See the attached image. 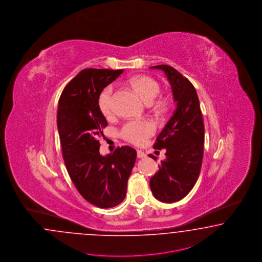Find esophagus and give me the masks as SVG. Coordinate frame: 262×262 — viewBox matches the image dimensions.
I'll return each mask as SVG.
<instances>
[{
	"label": "esophagus",
	"instance_id": "34e87169",
	"mask_svg": "<svg viewBox=\"0 0 262 262\" xmlns=\"http://www.w3.org/2000/svg\"><path fill=\"white\" fill-rule=\"evenodd\" d=\"M137 156H138V158H144V157H146L145 153L144 151H142V150H137Z\"/></svg>",
	"mask_w": 262,
	"mask_h": 262
}]
</instances>
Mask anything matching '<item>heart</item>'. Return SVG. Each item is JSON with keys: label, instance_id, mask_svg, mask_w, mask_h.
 Wrapping results in <instances>:
<instances>
[{"label": "heart", "instance_id": "obj_1", "mask_svg": "<svg viewBox=\"0 0 262 262\" xmlns=\"http://www.w3.org/2000/svg\"><path fill=\"white\" fill-rule=\"evenodd\" d=\"M130 84L146 103H152L160 93V84L151 77L137 76L130 81ZM113 103V86L109 85L102 91L98 97V107L104 117L108 118L112 115ZM153 104L155 108L159 110L166 108V102L163 100H158ZM154 132L155 126L151 121L132 120L121 127L119 134L128 143L141 145L144 144Z\"/></svg>", "mask_w": 262, "mask_h": 262}]
</instances>
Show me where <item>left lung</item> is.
Returning <instances> with one entry per match:
<instances>
[{"instance_id":"8db88e82","label":"left lung","mask_w":262,"mask_h":262,"mask_svg":"<svg viewBox=\"0 0 262 262\" xmlns=\"http://www.w3.org/2000/svg\"><path fill=\"white\" fill-rule=\"evenodd\" d=\"M162 69L171 84L177 109L156 138L155 149H166V160L150 178L154 196L163 203L182 200L193 189L202 169L204 148V124L199 97L193 84L177 69L167 64ZM149 157L155 160L152 154Z\"/></svg>"}]
</instances>
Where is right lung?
<instances>
[{
	"instance_id": "obj_1",
	"label": "right lung",
	"mask_w": 262,
	"mask_h": 262,
	"mask_svg": "<svg viewBox=\"0 0 262 262\" xmlns=\"http://www.w3.org/2000/svg\"><path fill=\"white\" fill-rule=\"evenodd\" d=\"M122 72L84 69L59 97L57 123L68 174L84 200L99 208L117 206L124 200L137 157L128 145L118 146L107 156L99 153V139L108 122L99 110L98 97Z\"/></svg>"
}]
</instances>
